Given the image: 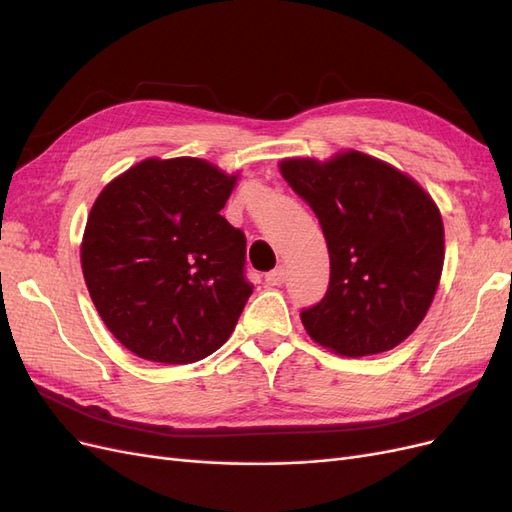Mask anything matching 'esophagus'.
Instances as JSON below:
<instances>
[{
  "mask_svg": "<svg viewBox=\"0 0 512 512\" xmlns=\"http://www.w3.org/2000/svg\"><path fill=\"white\" fill-rule=\"evenodd\" d=\"M284 280H286V269L284 267H277V269H273L265 275V282L269 286H282Z\"/></svg>",
  "mask_w": 512,
  "mask_h": 512,
  "instance_id": "1",
  "label": "esophagus"
}]
</instances>
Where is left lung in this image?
I'll use <instances>...</instances> for the list:
<instances>
[{"label": "left lung", "mask_w": 512, "mask_h": 512, "mask_svg": "<svg viewBox=\"0 0 512 512\" xmlns=\"http://www.w3.org/2000/svg\"><path fill=\"white\" fill-rule=\"evenodd\" d=\"M280 173L314 209L331 282L301 312L307 335L342 356L393 350L423 322L444 267L438 205L412 177L361 151L286 158Z\"/></svg>", "instance_id": "left-lung-1"}]
</instances>
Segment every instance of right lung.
<instances>
[{
  "mask_svg": "<svg viewBox=\"0 0 512 512\" xmlns=\"http://www.w3.org/2000/svg\"><path fill=\"white\" fill-rule=\"evenodd\" d=\"M237 177L200 158H147L91 207L85 284L108 331L141 359L194 363L235 331L252 284L245 235L220 211Z\"/></svg>",
  "mask_w": 512,
  "mask_h": 512,
  "instance_id": "obj_1",
  "label": "right lung"
}]
</instances>
